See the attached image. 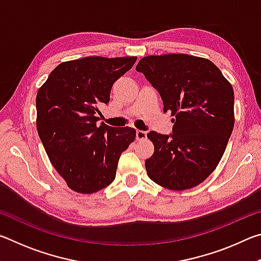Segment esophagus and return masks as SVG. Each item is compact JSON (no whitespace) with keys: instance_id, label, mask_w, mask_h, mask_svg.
<instances>
[{"instance_id":"34e87169","label":"esophagus","mask_w":261,"mask_h":261,"mask_svg":"<svg viewBox=\"0 0 261 261\" xmlns=\"http://www.w3.org/2000/svg\"><path fill=\"white\" fill-rule=\"evenodd\" d=\"M146 137H147L146 131L137 130V132H136V139L137 140H144V139H146Z\"/></svg>"}]
</instances>
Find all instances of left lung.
Listing matches in <instances>:
<instances>
[{
	"label": "left lung",
	"instance_id": "obj_1",
	"mask_svg": "<svg viewBox=\"0 0 261 261\" xmlns=\"http://www.w3.org/2000/svg\"><path fill=\"white\" fill-rule=\"evenodd\" d=\"M143 72L170 112L173 135L151 131L154 153L145 161L147 175L161 187L183 191L208 177L226 151L235 124L233 90L213 62L188 54L149 55Z\"/></svg>",
	"mask_w": 261,
	"mask_h": 261
}]
</instances>
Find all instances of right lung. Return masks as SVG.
<instances>
[{
	"label": "right lung",
	"instance_id": "right-lung-1",
	"mask_svg": "<svg viewBox=\"0 0 261 261\" xmlns=\"http://www.w3.org/2000/svg\"><path fill=\"white\" fill-rule=\"evenodd\" d=\"M136 61V56H88L62 62L39 88V137L53 167L74 192L90 194L108 187L121 154L136 139L134 127L96 124L113 84Z\"/></svg>",
	"mask_w": 261,
	"mask_h": 261
}]
</instances>
